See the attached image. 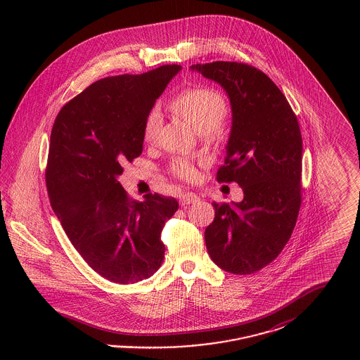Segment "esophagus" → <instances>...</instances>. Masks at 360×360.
<instances>
[{
	"label": "esophagus",
	"mask_w": 360,
	"mask_h": 360,
	"mask_svg": "<svg viewBox=\"0 0 360 360\" xmlns=\"http://www.w3.org/2000/svg\"><path fill=\"white\" fill-rule=\"evenodd\" d=\"M200 198L198 195H195L194 193H185L182 197H181V204L182 205H191V204H195L198 202Z\"/></svg>",
	"instance_id": "esophagus-1"
}]
</instances>
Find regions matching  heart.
Here are the masks:
<instances>
[{
	"instance_id": "heart-1",
	"label": "heart",
	"mask_w": 360,
	"mask_h": 360,
	"mask_svg": "<svg viewBox=\"0 0 360 360\" xmlns=\"http://www.w3.org/2000/svg\"><path fill=\"white\" fill-rule=\"evenodd\" d=\"M172 112L188 122L200 135H210L217 131L228 115V105L223 96L213 89H193L179 94L172 103ZM163 119L159 109L148 112L143 124V139L154 143L162 128ZM170 172L182 181H195L198 172L195 163L190 158H174Z\"/></svg>"
}]
</instances>
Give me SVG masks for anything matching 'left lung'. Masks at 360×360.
Returning a JSON list of instances; mask_svg holds the SVG:
<instances>
[{
    "label": "left lung",
    "mask_w": 360,
    "mask_h": 360,
    "mask_svg": "<svg viewBox=\"0 0 360 360\" xmlns=\"http://www.w3.org/2000/svg\"><path fill=\"white\" fill-rule=\"evenodd\" d=\"M223 87L232 125L219 182H236L240 202L214 206L205 229L212 260L224 271L262 270L289 241L301 205L302 137L283 93L260 70L238 62L191 65Z\"/></svg>",
    "instance_id": "1"
}]
</instances>
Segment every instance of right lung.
<instances>
[{
    "label": "right lung",
    "instance_id": "obj_1",
    "mask_svg": "<svg viewBox=\"0 0 360 360\" xmlns=\"http://www.w3.org/2000/svg\"><path fill=\"white\" fill-rule=\"evenodd\" d=\"M182 70L165 65L140 75L103 78L58 113L46 184L52 210L86 263L105 279L128 285L160 267V233L178 210L172 197L129 200L121 165L143 151V124Z\"/></svg>",
    "mask_w": 360,
    "mask_h": 360
}]
</instances>
